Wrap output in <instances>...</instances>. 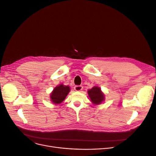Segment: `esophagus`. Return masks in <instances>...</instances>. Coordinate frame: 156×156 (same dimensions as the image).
Instances as JSON below:
<instances>
[{
	"label": "esophagus",
	"mask_w": 156,
	"mask_h": 156,
	"mask_svg": "<svg viewBox=\"0 0 156 156\" xmlns=\"http://www.w3.org/2000/svg\"><path fill=\"white\" fill-rule=\"evenodd\" d=\"M74 89H75V91L80 92L81 90H83V87L81 85H77V86H75V87H74Z\"/></svg>",
	"instance_id": "esophagus-1"
}]
</instances>
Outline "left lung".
<instances>
[{"instance_id":"1","label":"left lung","mask_w":156,"mask_h":156,"mask_svg":"<svg viewBox=\"0 0 156 156\" xmlns=\"http://www.w3.org/2000/svg\"><path fill=\"white\" fill-rule=\"evenodd\" d=\"M87 92L90 101L95 105L101 104L105 101V95L99 87L94 86Z\"/></svg>"}]
</instances>
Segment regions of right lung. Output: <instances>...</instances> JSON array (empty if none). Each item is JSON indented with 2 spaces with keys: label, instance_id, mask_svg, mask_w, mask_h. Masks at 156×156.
Instances as JSON below:
<instances>
[{
  "label": "right lung",
  "instance_id": "add662e5",
  "mask_svg": "<svg viewBox=\"0 0 156 156\" xmlns=\"http://www.w3.org/2000/svg\"><path fill=\"white\" fill-rule=\"evenodd\" d=\"M70 87L69 86L60 84L56 86L50 94L51 101L55 104H59L64 101L69 92Z\"/></svg>",
  "mask_w": 156,
  "mask_h": 156
}]
</instances>
